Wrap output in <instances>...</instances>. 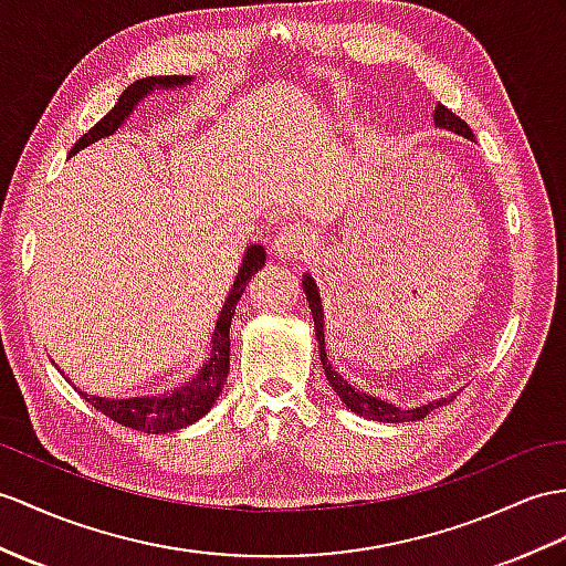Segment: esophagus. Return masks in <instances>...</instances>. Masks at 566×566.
Wrapping results in <instances>:
<instances>
[{"label": "esophagus", "mask_w": 566, "mask_h": 566, "mask_svg": "<svg viewBox=\"0 0 566 566\" xmlns=\"http://www.w3.org/2000/svg\"><path fill=\"white\" fill-rule=\"evenodd\" d=\"M310 235L305 228L300 226H285L273 240V254L275 259H297L302 252H307Z\"/></svg>", "instance_id": "34e87169"}]
</instances>
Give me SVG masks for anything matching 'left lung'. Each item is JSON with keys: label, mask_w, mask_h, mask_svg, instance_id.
I'll return each instance as SVG.
<instances>
[{"label": "left lung", "mask_w": 566, "mask_h": 566, "mask_svg": "<svg viewBox=\"0 0 566 566\" xmlns=\"http://www.w3.org/2000/svg\"><path fill=\"white\" fill-rule=\"evenodd\" d=\"M434 127L439 129H449L453 134H461L465 139L473 142V132L468 129V124L463 119H459L457 115L447 109L444 105H437L434 107ZM302 291L307 295L310 302V310H312V319H314V334H316V343H319V360L324 365V375L331 384V389L336 391V396L340 398L346 408H350L353 412H357L360 418H369V420H377V422H412V420H422L430 416V412L439 406H447L451 398L457 396H449V398H439V401H430L424 406H416V408H398L394 403L381 401L379 396H369L360 389H355L353 384H348L343 379L336 367H331L328 357H326V338H324V307H322V297H319V287H316L314 279L310 273L302 275Z\"/></svg>", "instance_id": "left-lung-1"}]
</instances>
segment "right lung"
Returning <instances> with one entry per match:
<instances>
[{"label": "right lung", "mask_w": 566, "mask_h": 566, "mask_svg": "<svg viewBox=\"0 0 566 566\" xmlns=\"http://www.w3.org/2000/svg\"><path fill=\"white\" fill-rule=\"evenodd\" d=\"M191 81H195L191 76H148V78L134 81V84L119 95L115 107L109 109V113L95 124L88 134L81 136V139L74 144V148L69 150V156H76L81 148L101 142L105 136H113L122 124H127L136 105H139L144 98H148L150 93L185 88L191 84ZM264 264H266L264 247L261 244L247 247L240 271L235 275V283L230 287L223 310L218 312V322L211 334V353L206 357V363L201 365V369L195 377L177 384V387L170 391L154 394V396L105 398V396H88L84 391L78 394L109 420L146 434H165V432H175V430H182V427L195 424L213 408L220 391H223V384L228 381L230 324H232V316H235V305L240 302L247 283H250L252 275Z\"/></svg>", "instance_id": "obj_1"}]
</instances>
